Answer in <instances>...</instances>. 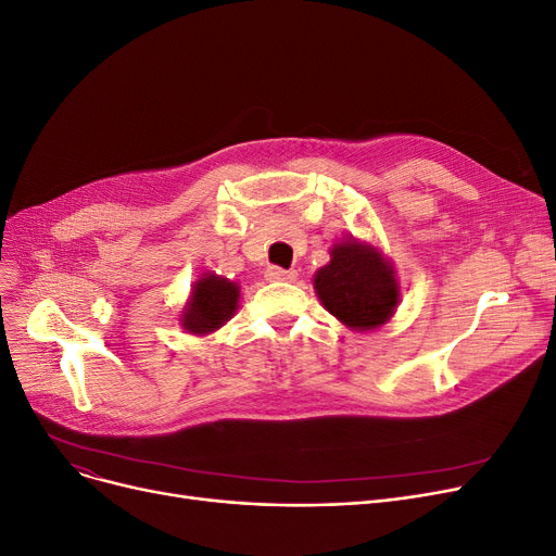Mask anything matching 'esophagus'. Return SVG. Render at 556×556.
<instances>
[{"mask_svg": "<svg viewBox=\"0 0 556 556\" xmlns=\"http://www.w3.org/2000/svg\"><path fill=\"white\" fill-rule=\"evenodd\" d=\"M267 280H271V282H294L296 280V271L294 269H282V267H269L267 269Z\"/></svg>", "mask_w": 556, "mask_h": 556, "instance_id": "esophagus-1", "label": "esophagus"}]
</instances>
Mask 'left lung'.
I'll return each mask as SVG.
<instances>
[{"label": "left lung", "mask_w": 556, "mask_h": 556, "mask_svg": "<svg viewBox=\"0 0 556 556\" xmlns=\"http://www.w3.org/2000/svg\"><path fill=\"white\" fill-rule=\"evenodd\" d=\"M330 257L314 276L324 307L355 330L382 326L399 303V285L384 257L357 242L337 244Z\"/></svg>", "instance_id": "obj_1"}]
</instances>
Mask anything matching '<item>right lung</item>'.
Here are the masks:
<instances>
[{
    "label": "right lung",
    "instance_id": "obj_1",
    "mask_svg": "<svg viewBox=\"0 0 556 556\" xmlns=\"http://www.w3.org/2000/svg\"><path fill=\"white\" fill-rule=\"evenodd\" d=\"M237 296H240V287L235 282L219 276L201 278L194 285L192 301L182 314L185 330L194 334L217 330L230 319V314L237 307Z\"/></svg>",
    "mask_w": 556,
    "mask_h": 556
}]
</instances>
